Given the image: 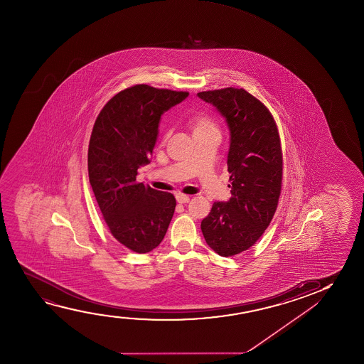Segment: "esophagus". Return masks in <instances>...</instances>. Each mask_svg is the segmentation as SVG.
<instances>
[{"label":"esophagus","instance_id":"obj_1","mask_svg":"<svg viewBox=\"0 0 364 364\" xmlns=\"http://www.w3.org/2000/svg\"><path fill=\"white\" fill-rule=\"evenodd\" d=\"M176 201L179 204H186V203H189L190 198L188 195L178 194L176 195Z\"/></svg>","mask_w":364,"mask_h":364}]
</instances>
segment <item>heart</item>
<instances>
[{"instance_id": "1", "label": "heart", "mask_w": 364, "mask_h": 364, "mask_svg": "<svg viewBox=\"0 0 364 364\" xmlns=\"http://www.w3.org/2000/svg\"><path fill=\"white\" fill-rule=\"evenodd\" d=\"M188 122H189L190 128L193 129L194 135L210 132V130H218L214 120L211 119L209 115L203 114V113L191 115ZM166 136H168V132L163 135V140L166 139Z\"/></svg>"}]
</instances>
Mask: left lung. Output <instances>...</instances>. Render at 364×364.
I'll return each mask as SVG.
<instances>
[{
	"label": "left lung",
	"mask_w": 364,
	"mask_h": 364,
	"mask_svg": "<svg viewBox=\"0 0 364 364\" xmlns=\"http://www.w3.org/2000/svg\"><path fill=\"white\" fill-rule=\"evenodd\" d=\"M224 115L230 129L231 199L214 203L201 221L206 244L224 257L250 249L267 229L282 186L279 129L267 107L242 88L198 93Z\"/></svg>",
	"instance_id": "left-lung-1"
}]
</instances>
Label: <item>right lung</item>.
Instances as JSON below:
<instances>
[{"instance_id":"add662e5","label":"right lung","mask_w":364,"mask_h":364,"mask_svg":"<svg viewBox=\"0 0 364 364\" xmlns=\"http://www.w3.org/2000/svg\"><path fill=\"white\" fill-rule=\"evenodd\" d=\"M188 92L135 85L108 100L95 119L88 146V175L110 234L136 254L164 239L174 215V195L136 181L148 164L161 114Z\"/></svg>"}]
</instances>
